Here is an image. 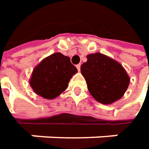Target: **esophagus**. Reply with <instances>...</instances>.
Segmentation results:
<instances>
[{
    "label": "esophagus",
    "mask_w": 149,
    "mask_h": 149,
    "mask_svg": "<svg viewBox=\"0 0 149 149\" xmlns=\"http://www.w3.org/2000/svg\"><path fill=\"white\" fill-rule=\"evenodd\" d=\"M80 66H81V64H80V63H79V64H77V65H76V68L78 69L79 71V70H80Z\"/></svg>",
    "instance_id": "1"
}]
</instances>
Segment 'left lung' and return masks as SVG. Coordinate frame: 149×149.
<instances>
[{
	"label": "left lung",
	"instance_id": "left-lung-1",
	"mask_svg": "<svg viewBox=\"0 0 149 149\" xmlns=\"http://www.w3.org/2000/svg\"><path fill=\"white\" fill-rule=\"evenodd\" d=\"M80 67L87 87L95 100L111 104L123 97L129 86L130 78L123 65L100 53L87 55Z\"/></svg>",
	"mask_w": 149,
	"mask_h": 149
}]
</instances>
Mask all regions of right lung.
Segmentation results:
<instances>
[{
    "mask_svg": "<svg viewBox=\"0 0 149 149\" xmlns=\"http://www.w3.org/2000/svg\"><path fill=\"white\" fill-rule=\"evenodd\" d=\"M77 71L69 57L54 53L43 58L34 68L30 86L38 95L52 100L67 89L70 79Z\"/></svg>",
    "mask_w": 149,
    "mask_h": 149,
    "instance_id": "obj_1",
    "label": "right lung"
}]
</instances>
